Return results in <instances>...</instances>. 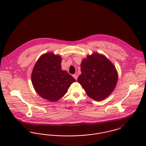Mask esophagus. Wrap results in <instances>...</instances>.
I'll return each mask as SVG.
<instances>
[{"mask_svg":"<svg viewBox=\"0 0 146 146\" xmlns=\"http://www.w3.org/2000/svg\"><path fill=\"white\" fill-rule=\"evenodd\" d=\"M72 76L75 78V79L76 80H77V79H78V75H76V74H74L73 75H72Z\"/></svg>","mask_w":146,"mask_h":146,"instance_id":"1","label":"esophagus"}]
</instances>
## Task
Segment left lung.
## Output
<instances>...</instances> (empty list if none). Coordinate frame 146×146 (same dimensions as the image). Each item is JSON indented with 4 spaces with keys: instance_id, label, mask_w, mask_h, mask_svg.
Segmentation results:
<instances>
[{
    "instance_id": "obj_1",
    "label": "left lung",
    "mask_w": 146,
    "mask_h": 146,
    "mask_svg": "<svg viewBox=\"0 0 146 146\" xmlns=\"http://www.w3.org/2000/svg\"><path fill=\"white\" fill-rule=\"evenodd\" d=\"M82 74L78 78L87 95L100 101L108 97L115 89L117 73L106 57L98 54L88 56L81 63Z\"/></svg>"
}]
</instances>
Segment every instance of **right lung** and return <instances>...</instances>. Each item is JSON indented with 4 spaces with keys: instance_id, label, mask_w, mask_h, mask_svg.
<instances>
[{
    "instance_id": "right-lung-1",
    "label": "right lung",
    "mask_w": 146,
    "mask_h": 146,
    "mask_svg": "<svg viewBox=\"0 0 146 146\" xmlns=\"http://www.w3.org/2000/svg\"><path fill=\"white\" fill-rule=\"evenodd\" d=\"M61 61L59 56L45 54L38 60L32 72L35 90L42 98L51 102L61 98L70 85L76 81L66 71L61 70Z\"/></svg>"
}]
</instances>
